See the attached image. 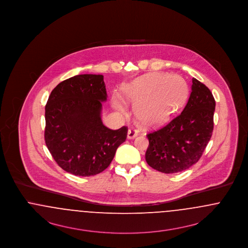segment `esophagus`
Segmentation results:
<instances>
[{"label":"esophagus","mask_w":248,"mask_h":248,"mask_svg":"<svg viewBox=\"0 0 248 248\" xmlns=\"http://www.w3.org/2000/svg\"><path fill=\"white\" fill-rule=\"evenodd\" d=\"M138 135H139V131H138V130L135 129V128H131V129L128 130V132H127V139H128V140H133V139H135Z\"/></svg>","instance_id":"obj_1"}]
</instances>
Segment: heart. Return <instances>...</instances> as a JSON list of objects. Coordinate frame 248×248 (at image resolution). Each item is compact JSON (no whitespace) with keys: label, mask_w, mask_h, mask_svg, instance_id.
Returning <instances> with one entry per match:
<instances>
[{"label":"heart","mask_w":248,"mask_h":248,"mask_svg":"<svg viewBox=\"0 0 248 248\" xmlns=\"http://www.w3.org/2000/svg\"><path fill=\"white\" fill-rule=\"evenodd\" d=\"M122 93L127 101L136 103L135 113L143 124L156 126L163 124L184 104L188 85L177 74L150 72L124 85ZM112 106L121 112L125 111L118 96L112 97Z\"/></svg>","instance_id":"b5f03b06"}]
</instances>
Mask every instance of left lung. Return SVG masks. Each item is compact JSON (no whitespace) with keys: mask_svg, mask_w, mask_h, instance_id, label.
<instances>
[{"mask_svg":"<svg viewBox=\"0 0 248 248\" xmlns=\"http://www.w3.org/2000/svg\"><path fill=\"white\" fill-rule=\"evenodd\" d=\"M216 101L211 91L195 78L182 112L161 129L147 135L146 162L165 174L196 164L212 137Z\"/></svg>","mask_w":248,"mask_h":248,"instance_id":"left-lung-1","label":"left lung"}]
</instances>
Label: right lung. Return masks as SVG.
<instances>
[{
  "instance_id": "add662e5",
  "label": "right lung",
  "mask_w": 248,
  "mask_h": 248,
  "mask_svg": "<svg viewBox=\"0 0 248 248\" xmlns=\"http://www.w3.org/2000/svg\"><path fill=\"white\" fill-rule=\"evenodd\" d=\"M107 96L100 74L73 76L49 95L45 140L54 160L66 172L81 177L101 173L125 141L126 126L108 129L101 121Z\"/></svg>"
}]
</instances>
